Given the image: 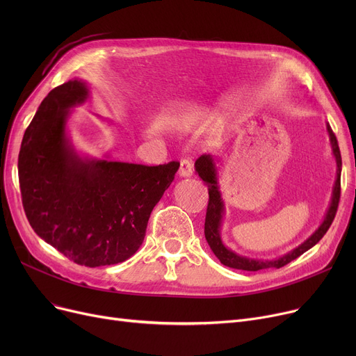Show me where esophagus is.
Returning a JSON list of instances; mask_svg holds the SVG:
<instances>
[{"label": "esophagus", "instance_id": "34e87169", "mask_svg": "<svg viewBox=\"0 0 356 356\" xmlns=\"http://www.w3.org/2000/svg\"><path fill=\"white\" fill-rule=\"evenodd\" d=\"M192 173H193V165H192V163H191L189 160L183 159V160L180 161L179 176H180V177H189V176H192Z\"/></svg>", "mask_w": 356, "mask_h": 356}]
</instances>
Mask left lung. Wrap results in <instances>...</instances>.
<instances>
[{
  "label": "left lung",
  "mask_w": 356,
  "mask_h": 356,
  "mask_svg": "<svg viewBox=\"0 0 356 356\" xmlns=\"http://www.w3.org/2000/svg\"><path fill=\"white\" fill-rule=\"evenodd\" d=\"M326 128H327L329 138H330L332 152L336 159V165H338V170H336V181L333 186L332 202H330V207L327 209V213L322 222V225L317 228L314 231V234L312 236H309L302 245H298L289 254L280 257L277 259H271V261L241 257L222 244L220 223H222V218H223V212H225V208H223V200L220 197L219 186H218L215 160L211 154H203L196 160V163H195L196 172H197L199 177L208 184V191H209L207 219H204V238H207L211 250L213 251V254L218 257V259L223 266H227L229 268H235V270H245V271H258V270H266V268H282L286 264L291 263V261L296 259L297 257L305 254L312 247H314L317 242L323 238V235L327 232V229L330 228L332 222L334 219L336 211H338V204H339V199H341L342 159H341V152H339V145H338V140H336V136L333 134V131L329 124L326 125Z\"/></svg>",
  "instance_id": "8db88e82"
}]
</instances>
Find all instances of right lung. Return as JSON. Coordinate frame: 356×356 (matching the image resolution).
<instances>
[{
	"label": "right lung",
	"instance_id": "right-lung-1",
	"mask_svg": "<svg viewBox=\"0 0 356 356\" xmlns=\"http://www.w3.org/2000/svg\"><path fill=\"white\" fill-rule=\"evenodd\" d=\"M88 95L78 79L49 92L24 133L18 180L34 232L73 263L101 267L137 252L148 218L180 164L82 159L67 138L66 122L69 109Z\"/></svg>",
	"mask_w": 356,
	"mask_h": 356
}]
</instances>
